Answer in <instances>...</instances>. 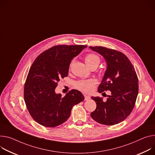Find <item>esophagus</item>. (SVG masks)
<instances>
[{
    "label": "esophagus",
    "mask_w": 155,
    "mask_h": 155,
    "mask_svg": "<svg viewBox=\"0 0 155 155\" xmlns=\"http://www.w3.org/2000/svg\"><path fill=\"white\" fill-rule=\"evenodd\" d=\"M90 99V96H89L88 95H87V94L85 95V101H88Z\"/></svg>",
    "instance_id": "1"
}]
</instances>
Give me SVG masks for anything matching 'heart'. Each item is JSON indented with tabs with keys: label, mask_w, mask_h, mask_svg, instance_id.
<instances>
[{
	"label": "heart",
	"mask_w": 155,
	"mask_h": 155,
	"mask_svg": "<svg viewBox=\"0 0 155 155\" xmlns=\"http://www.w3.org/2000/svg\"><path fill=\"white\" fill-rule=\"evenodd\" d=\"M85 61L87 65L90 68L93 66L97 67L100 64V59L96 54H88L85 56ZM95 83L96 80L94 79L81 80L75 83V87L83 92L89 93L93 90Z\"/></svg>",
	"instance_id": "heart-1"
}]
</instances>
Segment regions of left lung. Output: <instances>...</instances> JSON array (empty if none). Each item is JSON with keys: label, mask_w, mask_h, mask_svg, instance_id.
Returning a JSON list of instances; mask_svg holds the SVG:
<instances>
[{"label": "left lung", "mask_w": 155, "mask_h": 155, "mask_svg": "<svg viewBox=\"0 0 155 155\" xmlns=\"http://www.w3.org/2000/svg\"><path fill=\"white\" fill-rule=\"evenodd\" d=\"M89 48L102 55L107 64L97 91H110L106 101L99 96L91 97L96 108L91 117L104 125L119 124L130 115L137 100L138 80L135 68L127 57L120 52L101 46Z\"/></svg>", "instance_id": "left-lung-1"}]
</instances>
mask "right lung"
<instances>
[{
  "mask_svg": "<svg viewBox=\"0 0 155 155\" xmlns=\"http://www.w3.org/2000/svg\"><path fill=\"white\" fill-rule=\"evenodd\" d=\"M87 46L59 45L41 53L33 63L24 88V99L30 115L38 124L54 127L65 122L72 107L85 97L77 90L62 96L55 91L58 82L68 76L70 64Z\"/></svg>",
  "mask_w": 155,
  "mask_h": 155,
  "instance_id": "add662e5",
  "label": "right lung"
}]
</instances>
